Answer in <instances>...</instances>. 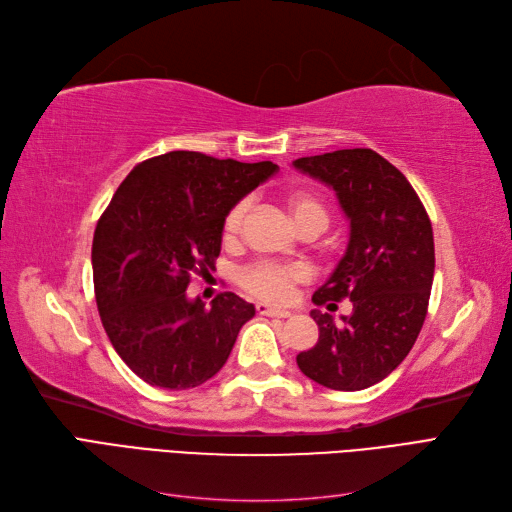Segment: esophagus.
<instances>
[{
  "label": "esophagus",
  "instance_id": "esophagus-1",
  "mask_svg": "<svg viewBox=\"0 0 512 512\" xmlns=\"http://www.w3.org/2000/svg\"><path fill=\"white\" fill-rule=\"evenodd\" d=\"M256 312H258L260 316H271V318H290L288 309H275V307H271V305H267V303H258V305H256Z\"/></svg>",
  "mask_w": 512,
  "mask_h": 512
}]
</instances>
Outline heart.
I'll use <instances>...</instances> for the list:
<instances>
[{"mask_svg": "<svg viewBox=\"0 0 512 512\" xmlns=\"http://www.w3.org/2000/svg\"><path fill=\"white\" fill-rule=\"evenodd\" d=\"M288 213L297 228L316 226L324 230L329 226V209L318 196L312 194H292L288 198ZM250 200H239L232 205L222 220V239L224 243H237ZM239 286L250 292L252 297L267 303H286L292 299L294 288L309 280V269L303 265H277V262H256V265L245 267L239 273Z\"/></svg>", "mask_w": 512, "mask_h": 512, "instance_id": "b5f03b06", "label": "heart"}]
</instances>
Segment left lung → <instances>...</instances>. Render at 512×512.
Returning <instances> with one entry per match:
<instances>
[{
    "instance_id": "1",
    "label": "left lung",
    "mask_w": 512,
    "mask_h": 512,
    "mask_svg": "<svg viewBox=\"0 0 512 512\" xmlns=\"http://www.w3.org/2000/svg\"><path fill=\"white\" fill-rule=\"evenodd\" d=\"M292 164L333 188L350 220L346 254L312 301L333 312L350 299L352 314L335 322L312 309L318 344L299 352L297 365L327 389L363 391L397 369L423 329L436 269L429 215L410 181L371 149Z\"/></svg>"
}]
</instances>
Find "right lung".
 <instances>
[{
	"mask_svg": "<svg viewBox=\"0 0 512 512\" xmlns=\"http://www.w3.org/2000/svg\"><path fill=\"white\" fill-rule=\"evenodd\" d=\"M277 164L168 151L121 181L91 245L96 303L113 348L138 378L194 389L224 367L256 309L222 292L207 309L188 299L192 275L215 271L228 209Z\"/></svg>",
	"mask_w": 512,
	"mask_h": 512,
	"instance_id": "add662e5",
	"label": "right lung"
}]
</instances>
